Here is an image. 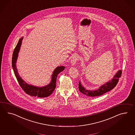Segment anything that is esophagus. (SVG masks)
I'll list each match as a JSON object with an SVG mask.
<instances>
[{
	"label": "esophagus",
	"mask_w": 135,
	"mask_h": 135,
	"mask_svg": "<svg viewBox=\"0 0 135 135\" xmlns=\"http://www.w3.org/2000/svg\"><path fill=\"white\" fill-rule=\"evenodd\" d=\"M78 60V59L77 55L76 54H75L73 56L72 59L71 60V63L72 64V65H75L76 63Z\"/></svg>",
	"instance_id": "esophagus-1"
}]
</instances>
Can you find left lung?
I'll use <instances>...</instances> for the list:
<instances>
[{
	"mask_svg": "<svg viewBox=\"0 0 135 135\" xmlns=\"http://www.w3.org/2000/svg\"><path fill=\"white\" fill-rule=\"evenodd\" d=\"M122 71L119 70L114 76L113 78L111 80H109L108 82H106L104 84L101 86L99 89L94 91L88 90L82 86L81 83L79 81V91L82 93L84 95L90 96V97H98L106 93V92L111 91L117 85L119 78L122 76Z\"/></svg>",
	"mask_w": 135,
	"mask_h": 135,
	"instance_id": "obj_1",
	"label": "left lung"
}]
</instances>
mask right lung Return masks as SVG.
Wrapping results in <instances>:
<instances>
[{"instance_id": "obj_1", "label": "right lung", "mask_w": 135, "mask_h": 135, "mask_svg": "<svg viewBox=\"0 0 135 135\" xmlns=\"http://www.w3.org/2000/svg\"><path fill=\"white\" fill-rule=\"evenodd\" d=\"M23 37L20 38L17 46L15 48L12 56V67L15 76L17 78V81L19 83L20 87L23 91L29 95L33 97H37L39 98H45L49 96L52 94L55 90L56 87V80L58 75L60 73L63 71L64 69V66H59L54 70L52 75L51 81L49 84L43 87H37L35 86L29 85L24 81L20 76L17 70L16 62L18 57L20 48L21 45Z\"/></svg>"}]
</instances>
